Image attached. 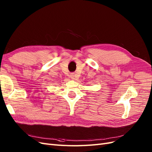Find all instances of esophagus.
I'll use <instances>...</instances> for the list:
<instances>
[{"label": "esophagus", "mask_w": 152, "mask_h": 152, "mask_svg": "<svg viewBox=\"0 0 152 152\" xmlns=\"http://www.w3.org/2000/svg\"><path fill=\"white\" fill-rule=\"evenodd\" d=\"M70 76H71V79L72 80H76L77 79V75H76V73H72Z\"/></svg>", "instance_id": "esophagus-1"}]
</instances>
